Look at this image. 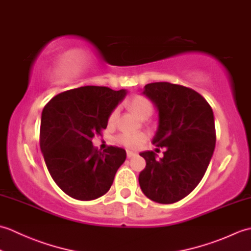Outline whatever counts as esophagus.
<instances>
[{
  "label": "esophagus",
  "mask_w": 251,
  "mask_h": 251,
  "mask_svg": "<svg viewBox=\"0 0 251 251\" xmlns=\"http://www.w3.org/2000/svg\"><path fill=\"white\" fill-rule=\"evenodd\" d=\"M127 157L128 158H130V157H132V156H136L137 155V153L136 152H132V151H129V150H127Z\"/></svg>",
  "instance_id": "1"
}]
</instances>
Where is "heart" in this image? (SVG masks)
Here are the masks:
<instances>
[{
	"label": "heart",
	"mask_w": 251,
	"mask_h": 251,
	"mask_svg": "<svg viewBox=\"0 0 251 251\" xmlns=\"http://www.w3.org/2000/svg\"><path fill=\"white\" fill-rule=\"evenodd\" d=\"M127 106H128V109L132 113L136 114L142 120L148 119V117L152 114L153 111L151 101L147 99L146 97H143V96H136V97L131 98L128 102H127ZM116 116L117 110H114L110 114L109 122H114ZM147 139L148 137L146 134H143V132H138V134H122L117 137V141H119L121 145L129 149H138L142 147L146 143Z\"/></svg>",
	"instance_id": "obj_1"
}]
</instances>
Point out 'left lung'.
<instances>
[{
	"label": "left lung",
	"instance_id": "left-lung-1",
	"mask_svg": "<svg viewBox=\"0 0 251 251\" xmlns=\"http://www.w3.org/2000/svg\"><path fill=\"white\" fill-rule=\"evenodd\" d=\"M142 94L158 113L152 143L166 151L162 158L153 151L140 153L147 165L139 184L148 199L173 204L196 188L210 163L216 146L214 112L202 96L181 85L147 84Z\"/></svg>",
	"mask_w": 251,
	"mask_h": 251
}]
</instances>
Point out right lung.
<instances>
[{"label":"right lung","mask_w":251,"mask_h":251,"mask_svg":"<svg viewBox=\"0 0 251 251\" xmlns=\"http://www.w3.org/2000/svg\"><path fill=\"white\" fill-rule=\"evenodd\" d=\"M126 89L83 86L55 96L41 117L40 147L56 184L69 196L92 201L111 188L126 151L93 146L95 135L108 126L110 114L122 102Z\"/></svg>","instance_id":"1"}]
</instances>
